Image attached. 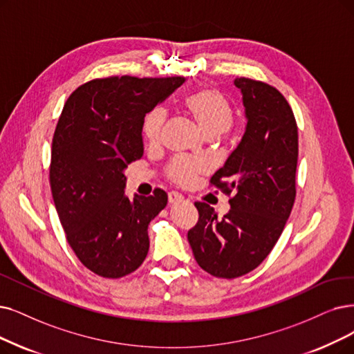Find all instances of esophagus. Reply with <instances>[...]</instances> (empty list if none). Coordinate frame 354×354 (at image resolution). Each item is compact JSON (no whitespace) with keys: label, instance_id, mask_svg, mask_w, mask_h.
Returning <instances> with one entry per match:
<instances>
[{"label":"esophagus","instance_id":"34e87169","mask_svg":"<svg viewBox=\"0 0 354 354\" xmlns=\"http://www.w3.org/2000/svg\"><path fill=\"white\" fill-rule=\"evenodd\" d=\"M183 199H185V197H183L177 192H169L168 193V202L169 203H180V202H183Z\"/></svg>","mask_w":354,"mask_h":354}]
</instances>
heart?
<instances>
[{
    "instance_id": "b5f03b06",
    "label": "heart",
    "mask_w": 354,
    "mask_h": 354,
    "mask_svg": "<svg viewBox=\"0 0 354 354\" xmlns=\"http://www.w3.org/2000/svg\"><path fill=\"white\" fill-rule=\"evenodd\" d=\"M186 109L196 119L197 124L206 135H222L231 128L234 120L232 107L228 100L216 90H201L186 98ZM167 119L164 107H155L145 116L142 132L144 136L155 142L158 140ZM203 169V162L197 160H177L169 165L168 174L180 185H187L192 178Z\"/></svg>"
}]
</instances>
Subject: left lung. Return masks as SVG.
<instances>
[{
	"label": "left lung",
	"mask_w": 354,
	"mask_h": 354,
	"mask_svg": "<svg viewBox=\"0 0 354 354\" xmlns=\"http://www.w3.org/2000/svg\"><path fill=\"white\" fill-rule=\"evenodd\" d=\"M234 84L243 94L245 131L210 178L232 194L231 209L218 219L214 207L194 203L199 221L187 234L197 264L222 279L250 273L273 250L293 207L298 164V126L286 98L261 81Z\"/></svg>",
	"instance_id": "obj_1"
}]
</instances>
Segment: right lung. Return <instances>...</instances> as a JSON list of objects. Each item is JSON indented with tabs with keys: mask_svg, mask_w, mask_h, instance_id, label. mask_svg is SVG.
I'll return each instance as SVG.
<instances>
[{
	"mask_svg": "<svg viewBox=\"0 0 354 354\" xmlns=\"http://www.w3.org/2000/svg\"><path fill=\"white\" fill-rule=\"evenodd\" d=\"M183 82V77L93 80L64 106L52 140V197L71 248L98 276L123 277L147 257L148 225L168 197L157 189L131 201L123 171L144 155L147 113Z\"/></svg>",
	"mask_w": 354,
	"mask_h": 354,
	"instance_id": "right-lung-1",
	"label": "right lung"
}]
</instances>
